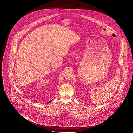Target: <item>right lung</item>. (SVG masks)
<instances>
[{"label":"right lung","mask_w":133,"mask_h":133,"mask_svg":"<svg viewBox=\"0 0 133 133\" xmlns=\"http://www.w3.org/2000/svg\"><path fill=\"white\" fill-rule=\"evenodd\" d=\"M51 101H49V102H47V103H49V102H51Z\"/></svg>","instance_id":"obj_1"}]
</instances>
